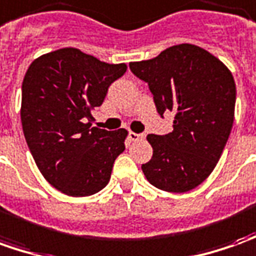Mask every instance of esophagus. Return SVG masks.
I'll return each instance as SVG.
<instances>
[{"mask_svg": "<svg viewBox=\"0 0 256 256\" xmlns=\"http://www.w3.org/2000/svg\"><path fill=\"white\" fill-rule=\"evenodd\" d=\"M128 138H130V142H138V140L144 138V134H138V133H134V132H130L128 133Z\"/></svg>", "mask_w": 256, "mask_h": 256, "instance_id": "obj_1", "label": "esophagus"}]
</instances>
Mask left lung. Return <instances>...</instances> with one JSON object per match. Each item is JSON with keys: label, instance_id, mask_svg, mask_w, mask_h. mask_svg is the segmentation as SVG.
<instances>
[{"label": "left lung", "instance_id": "8db88e82", "mask_svg": "<svg viewBox=\"0 0 256 256\" xmlns=\"http://www.w3.org/2000/svg\"><path fill=\"white\" fill-rule=\"evenodd\" d=\"M148 84L157 112H174V130L148 134L152 157L142 165L151 185L182 194L214 170L234 122L236 82L230 70L194 44H178L156 58L130 62Z\"/></svg>", "mask_w": 256, "mask_h": 256}]
</instances>
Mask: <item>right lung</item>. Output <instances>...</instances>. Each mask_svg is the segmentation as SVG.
Masks as SVG:
<instances>
[{"label": "right lung", "mask_w": 256, "mask_h": 256, "mask_svg": "<svg viewBox=\"0 0 256 256\" xmlns=\"http://www.w3.org/2000/svg\"><path fill=\"white\" fill-rule=\"evenodd\" d=\"M66 48L36 58L22 82L20 120L42 175L68 196H90L108 185L114 160L124 151V128H91L92 109L126 72Z\"/></svg>", "instance_id": "1"}]
</instances>
